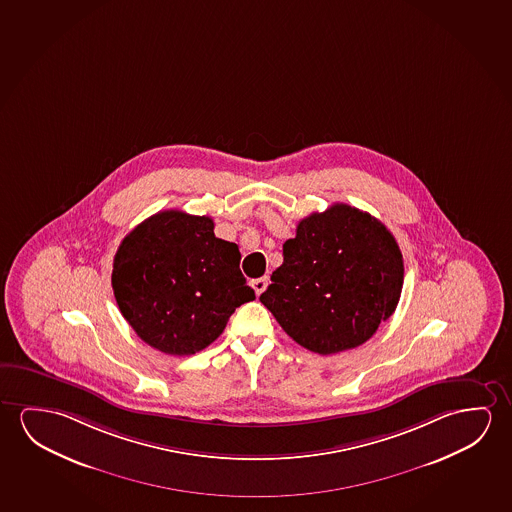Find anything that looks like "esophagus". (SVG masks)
<instances>
[{
	"label": "esophagus",
	"mask_w": 512,
	"mask_h": 512,
	"mask_svg": "<svg viewBox=\"0 0 512 512\" xmlns=\"http://www.w3.org/2000/svg\"><path fill=\"white\" fill-rule=\"evenodd\" d=\"M269 280L268 276H262V278H257V280H253L252 287L255 289V294L260 296L262 292L266 291V287H268Z\"/></svg>",
	"instance_id": "1"
}]
</instances>
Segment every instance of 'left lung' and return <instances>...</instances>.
<instances>
[{
  "instance_id": "obj_1",
  "label": "left lung",
  "mask_w": 512,
  "mask_h": 512,
  "mask_svg": "<svg viewBox=\"0 0 512 512\" xmlns=\"http://www.w3.org/2000/svg\"><path fill=\"white\" fill-rule=\"evenodd\" d=\"M260 303L299 346L317 354L376 333L401 298L404 264L392 232L369 213L333 204L299 221Z\"/></svg>"
}]
</instances>
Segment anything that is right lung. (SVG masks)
<instances>
[{
	"label": "right lung",
	"instance_id": "1",
	"mask_svg": "<svg viewBox=\"0 0 512 512\" xmlns=\"http://www.w3.org/2000/svg\"><path fill=\"white\" fill-rule=\"evenodd\" d=\"M236 243L214 236L209 216L161 211L118 246L111 285L136 335L173 356L202 351L237 307L255 299Z\"/></svg>",
	"mask_w": 512,
	"mask_h": 512
}]
</instances>
